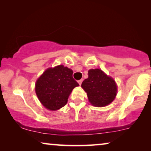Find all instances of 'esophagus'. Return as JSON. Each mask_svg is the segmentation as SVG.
I'll return each instance as SVG.
<instances>
[{"label":"esophagus","instance_id":"obj_1","mask_svg":"<svg viewBox=\"0 0 151 151\" xmlns=\"http://www.w3.org/2000/svg\"><path fill=\"white\" fill-rule=\"evenodd\" d=\"M82 82H83V80L82 79H81V80H79V81H78V84L80 85H81V83H82Z\"/></svg>","mask_w":151,"mask_h":151}]
</instances>
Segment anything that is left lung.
I'll use <instances>...</instances> for the list:
<instances>
[{
    "instance_id": "obj_1",
    "label": "left lung",
    "mask_w": 151,
    "mask_h": 151,
    "mask_svg": "<svg viewBox=\"0 0 151 151\" xmlns=\"http://www.w3.org/2000/svg\"><path fill=\"white\" fill-rule=\"evenodd\" d=\"M81 88L87 93L90 103L97 107L109 105L117 95L115 80L99 68L89 70L88 78L83 81Z\"/></svg>"
}]
</instances>
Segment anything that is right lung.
I'll use <instances>...</instances> for the list:
<instances>
[{
    "label": "right lung",
    "instance_id": "1",
    "mask_svg": "<svg viewBox=\"0 0 151 151\" xmlns=\"http://www.w3.org/2000/svg\"><path fill=\"white\" fill-rule=\"evenodd\" d=\"M73 70L63 65L48 68L35 83L36 95L46 109L56 111L66 105L75 87L79 86L73 77Z\"/></svg>",
    "mask_w": 151,
    "mask_h": 151
}]
</instances>
